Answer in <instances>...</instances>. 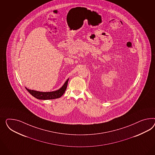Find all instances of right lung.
<instances>
[{"mask_svg": "<svg viewBox=\"0 0 155 155\" xmlns=\"http://www.w3.org/2000/svg\"><path fill=\"white\" fill-rule=\"evenodd\" d=\"M68 81H69V78L66 81V82L63 84V86L60 89L56 91H51V92H41V91H37L33 90H29L26 87L25 88L32 96H33L34 97L38 99H41V100L54 99L60 97L64 94V92L67 89Z\"/></svg>", "mask_w": 155, "mask_h": 155, "instance_id": "1", "label": "right lung"}]
</instances>
